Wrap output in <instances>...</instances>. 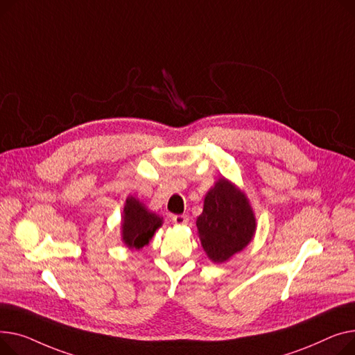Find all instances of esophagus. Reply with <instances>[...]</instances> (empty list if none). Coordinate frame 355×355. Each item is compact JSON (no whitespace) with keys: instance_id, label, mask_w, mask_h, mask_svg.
<instances>
[{"instance_id":"34e87169","label":"esophagus","mask_w":355,"mask_h":355,"mask_svg":"<svg viewBox=\"0 0 355 355\" xmlns=\"http://www.w3.org/2000/svg\"><path fill=\"white\" fill-rule=\"evenodd\" d=\"M172 222L175 225H186L187 222H189V218H187L186 215H173Z\"/></svg>"}]
</instances>
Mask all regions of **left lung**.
Returning <instances> with one entry per match:
<instances>
[{
    "instance_id": "left-lung-1",
    "label": "left lung",
    "mask_w": 355,
    "mask_h": 355,
    "mask_svg": "<svg viewBox=\"0 0 355 355\" xmlns=\"http://www.w3.org/2000/svg\"><path fill=\"white\" fill-rule=\"evenodd\" d=\"M196 227L206 257L214 263H225L251 243L257 218L245 192L219 178L205 195Z\"/></svg>"
}]
</instances>
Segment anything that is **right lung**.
<instances>
[{"label":"right lung","mask_w":355,"mask_h":355,"mask_svg":"<svg viewBox=\"0 0 355 355\" xmlns=\"http://www.w3.org/2000/svg\"><path fill=\"white\" fill-rule=\"evenodd\" d=\"M163 225V218L148 209L136 196H128L124 202L120 222L123 243L132 251H141L148 246L156 231Z\"/></svg>","instance_id":"1"}]
</instances>
